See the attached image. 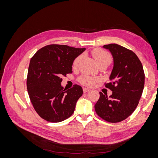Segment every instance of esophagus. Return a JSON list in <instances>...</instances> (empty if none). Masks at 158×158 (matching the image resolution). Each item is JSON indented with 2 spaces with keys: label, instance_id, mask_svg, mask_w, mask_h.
<instances>
[{
  "label": "esophagus",
  "instance_id": "esophagus-1",
  "mask_svg": "<svg viewBox=\"0 0 158 158\" xmlns=\"http://www.w3.org/2000/svg\"><path fill=\"white\" fill-rule=\"evenodd\" d=\"M89 90V89H88V88H83V92H84V93L88 92Z\"/></svg>",
  "mask_w": 158,
  "mask_h": 158
}]
</instances>
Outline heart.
I'll use <instances>...</instances> for the list:
<instances>
[{"instance_id":"obj_1","label":"heart","mask_w":158,"mask_h":158,"mask_svg":"<svg viewBox=\"0 0 158 158\" xmlns=\"http://www.w3.org/2000/svg\"><path fill=\"white\" fill-rule=\"evenodd\" d=\"M92 55L95 62H96L97 64L102 63H106V62L109 63L110 60H111V56H110L108 52L102 49L94 50L92 52ZM80 59V56H78L77 58L74 60L73 64V66L74 68L77 66ZM78 80L81 84L85 85H88V86L93 85L95 84V82H96V79L88 75L81 76L79 78Z\"/></svg>"}]
</instances>
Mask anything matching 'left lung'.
<instances>
[{
  "instance_id": "left-lung-1",
  "label": "left lung",
  "mask_w": 158,
  "mask_h": 158,
  "mask_svg": "<svg viewBox=\"0 0 158 158\" xmlns=\"http://www.w3.org/2000/svg\"><path fill=\"white\" fill-rule=\"evenodd\" d=\"M103 47L111 52L113 59V67L109 78L111 82L106 84V87L113 93L108 98L99 92L95 110L105 121L118 123L130 116L139 103L144 86V72L133 51L115 44Z\"/></svg>"
}]
</instances>
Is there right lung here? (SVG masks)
<instances>
[{
  "mask_svg": "<svg viewBox=\"0 0 158 158\" xmlns=\"http://www.w3.org/2000/svg\"><path fill=\"white\" fill-rule=\"evenodd\" d=\"M85 48L49 45L32 56L28 68L27 89L37 114L45 120L61 122L73 114L83 90L79 85L66 89L61 76L73 73V62Z\"/></svg>",
  "mask_w": 158,
  "mask_h": 158,
  "instance_id": "obj_1",
  "label": "right lung"
}]
</instances>
